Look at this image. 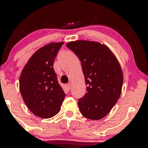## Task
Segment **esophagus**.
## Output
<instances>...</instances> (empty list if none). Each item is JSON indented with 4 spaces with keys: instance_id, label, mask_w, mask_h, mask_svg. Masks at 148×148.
<instances>
[{
    "instance_id": "esophagus-1",
    "label": "esophagus",
    "mask_w": 148,
    "mask_h": 148,
    "mask_svg": "<svg viewBox=\"0 0 148 148\" xmlns=\"http://www.w3.org/2000/svg\"><path fill=\"white\" fill-rule=\"evenodd\" d=\"M71 88V85L70 84H67L66 85V89H67V90H69Z\"/></svg>"
}]
</instances>
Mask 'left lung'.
Here are the masks:
<instances>
[{
	"mask_svg": "<svg viewBox=\"0 0 148 148\" xmlns=\"http://www.w3.org/2000/svg\"><path fill=\"white\" fill-rule=\"evenodd\" d=\"M80 59L87 92L78 100L86 118L99 120L109 113L121 94L123 75L114 54L99 42L78 40L67 44Z\"/></svg>",
	"mask_w": 148,
	"mask_h": 148,
	"instance_id": "obj_1",
	"label": "left lung"
}]
</instances>
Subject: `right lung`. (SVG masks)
Wrapping results in <instances>:
<instances>
[{
	"mask_svg": "<svg viewBox=\"0 0 148 148\" xmlns=\"http://www.w3.org/2000/svg\"><path fill=\"white\" fill-rule=\"evenodd\" d=\"M63 42L50 43L37 51L22 71L20 92L27 107L42 118L54 116L65 97L53 69L54 60Z\"/></svg>",
	"mask_w": 148,
	"mask_h": 148,
	"instance_id": "add662e5",
	"label": "right lung"
}]
</instances>
